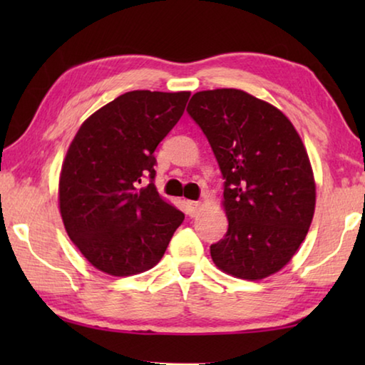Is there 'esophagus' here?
<instances>
[{
	"mask_svg": "<svg viewBox=\"0 0 365 365\" xmlns=\"http://www.w3.org/2000/svg\"><path fill=\"white\" fill-rule=\"evenodd\" d=\"M187 212L190 217H196L200 212V202L197 201H187Z\"/></svg>",
	"mask_w": 365,
	"mask_h": 365,
	"instance_id": "1",
	"label": "esophagus"
}]
</instances>
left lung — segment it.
Listing matches in <instances>:
<instances>
[{"mask_svg": "<svg viewBox=\"0 0 365 365\" xmlns=\"http://www.w3.org/2000/svg\"><path fill=\"white\" fill-rule=\"evenodd\" d=\"M224 177L228 230L211 245L220 270L265 279L298 251L311 227L316 183L306 148L287 115L235 88L197 91L187 108Z\"/></svg>", "mask_w": 365, "mask_h": 365, "instance_id": "obj_1", "label": "left lung"}]
</instances>
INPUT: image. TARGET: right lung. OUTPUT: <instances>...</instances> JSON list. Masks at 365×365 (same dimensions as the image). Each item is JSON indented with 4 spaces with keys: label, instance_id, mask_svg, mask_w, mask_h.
<instances>
[{
    "label": "right lung",
    "instance_id": "add662e5",
    "mask_svg": "<svg viewBox=\"0 0 365 365\" xmlns=\"http://www.w3.org/2000/svg\"><path fill=\"white\" fill-rule=\"evenodd\" d=\"M188 98L190 91L120 95L82 123L66 154L59 178L66 232L109 275L154 267L185 219L154 187V151L180 120Z\"/></svg>",
    "mask_w": 365,
    "mask_h": 365
}]
</instances>
